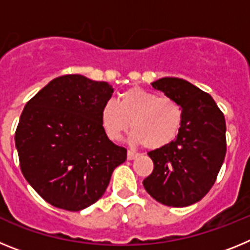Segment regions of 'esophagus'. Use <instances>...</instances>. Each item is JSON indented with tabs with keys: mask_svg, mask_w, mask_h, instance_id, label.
<instances>
[{
	"mask_svg": "<svg viewBox=\"0 0 250 250\" xmlns=\"http://www.w3.org/2000/svg\"><path fill=\"white\" fill-rule=\"evenodd\" d=\"M138 156H139L138 152L132 151V150H129V151H127V159H129V160H134V159L138 158Z\"/></svg>",
	"mask_w": 250,
	"mask_h": 250,
	"instance_id": "obj_1",
	"label": "esophagus"
}]
</instances>
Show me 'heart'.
I'll use <instances>...</instances> for the list:
<instances>
[{"label": "heart", "mask_w": 250, "mask_h": 250, "mask_svg": "<svg viewBox=\"0 0 250 250\" xmlns=\"http://www.w3.org/2000/svg\"><path fill=\"white\" fill-rule=\"evenodd\" d=\"M184 119L182 105L167 96L131 87L118 96V103L107 100L100 110V123L106 136L119 141L130 129L134 144L155 150L173 143Z\"/></svg>", "instance_id": "heart-1"}]
</instances>
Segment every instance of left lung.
<instances>
[{"mask_svg": "<svg viewBox=\"0 0 250 250\" xmlns=\"http://www.w3.org/2000/svg\"><path fill=\"white\" fill-rule=\"evenodd\" d=\"M151 85L182 105L184 119L173 143L147 152L154 170L143 184L161 204L189 207L209 193L223 165L224 115L210 95L183 79L164 77Z\"/></svg>", "mask_w": 250, "mask_h": 250, "instance_id": "left-lung-1", "label": "left lung"}]
</instances>
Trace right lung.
Instances as JSON below:
<instances>
[{
  "label": "right lung",
  "instance_id": "1",
  "mask_svg": "<svg viewBox=\"0 0 250 250\" xmlns=\"http://www.w3.org/2000/svg\"><path fill=\"white\" fill-rule=\"evenodd\" d=\"M111 86L81 75L54 79L26 104L15 132L20 167L43 200L79 211L100 199L127 150L103 129Z\"/></svg>",
  "mask_w": 250,
  "mask_h": 250
}]
</instances>
